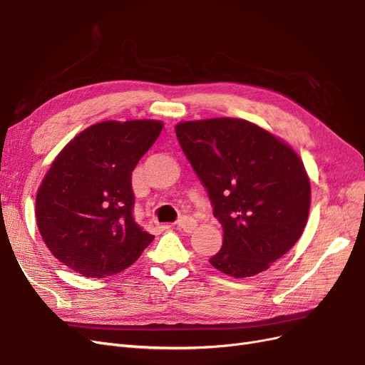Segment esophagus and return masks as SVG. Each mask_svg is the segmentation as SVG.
Returning <instances> with one entry per match:
<instances>
[{"mask_svg": "<svg viewBox=\"0 0 365 365\" xmlns=\"http://www.w3.org/2000/svg\"><path fill=\"white\" fill-rule=\"evenodd\" d=\"M196 225H197V222H196L193 217H190V216H182V217L178 219V222H177L178 228L182 230V231H185V232H192V231L196 228Z\"/></svg>", "mask_w": 365, "mask_h": 365, "instance_id": "1", "label": "esophagus"}]
</instances>
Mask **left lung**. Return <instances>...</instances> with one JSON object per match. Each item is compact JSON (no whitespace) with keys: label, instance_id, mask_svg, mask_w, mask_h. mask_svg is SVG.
I'll use <instances>...</instances> for the list:
<instances>
[{"label":"left lung","instance_id":"8db88e82","mask_svg":"<svg viewBox=\"0 0 365 365\" xmlns=\"http://www.w3.org/2000/svg\"><path fill=\"white\" fill-rule=\"evenodd\" d=\"M175 133L223 228L211 266L234 278L267 270L294 246L308 220L311 188L302 160L243 119L182 122Z\"/></svg>","mask_w":365,"mask_h":365}]
</instances>
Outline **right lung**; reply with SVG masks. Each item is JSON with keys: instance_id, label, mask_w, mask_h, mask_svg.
Wrapping results in <instances>:
<instances>
[{"instance_id": "right-lung-1", "label": "right lung", "mask_w": 365, "mask_h": 365, "mask_svg": "<svg viewBox=\"0 0 365 365\" xmlns=\"http://www.w3.org/2000/svg\"><path fill=\"white\" fill-rule=\"evenodd\" d=\"M161 128L158 120L95 123L57 155L37 192L36 220L65 266L106 278L130 267L154 240L134 220L131 173Z\"/></svg>"}]
</instances>
